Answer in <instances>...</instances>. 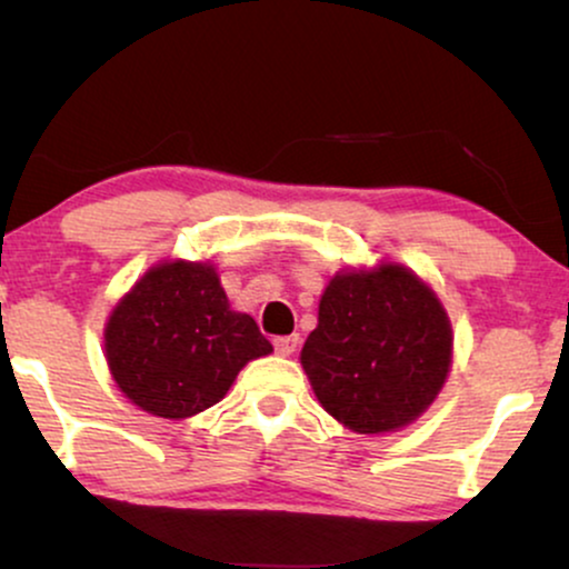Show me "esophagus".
Instances as JSON below:
<instances>
[{"mask_svg": "<svg viewBox=\"0 0 569 569\" xmlns=\"http://www.w3.org/2000/svg\"><path fill=\"white\" fill-rule=\"evenodd\" d=\"M276 352L278 356H291L293 350H297V345H299V337L297 335H291V337H276Z\"/></svg>", "mask_w": 569, "mask_h": 569, "instance_id": "34e87169", "label": "esophagus"}]
</instances>
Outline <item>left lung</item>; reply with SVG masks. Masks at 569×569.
<instances>
[{
	"label": "left lung",
	"mask_w": 569,
	"mask_h": 569,
	"mask_svg": "<svg viewBox=\"0 0 569 569\" xmlns=\"http://www.w3.org/2000/svg\"><path fill=\"white\" fill-rule=\"evenodd\" d=\"M299 358L335 420L356 433H388L439 396L452 367V326L407 267L337 272Z\"/></svg>",
	"instance_id": "8db88e82"
}]
</instances>
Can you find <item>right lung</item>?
<instances>
[{"mask_svg":"<svg viewBox=\"0 0 569 569\" xmlns=\"http://www.w3.org/2000/svg\"><path fill=\"white\" fill-rule=\"evenodd\" d=\"M117 388L136 407L184 420L227 396L238 371L272 345L234 312L208 262H162L117 302L103 331Z\"/></svg>","mask_w":569,"mask_h":569,"instance_id":"1","label":"right lung"}]
</instances>
